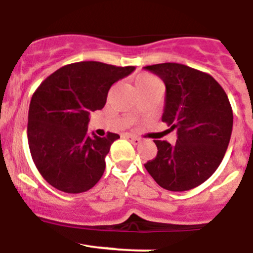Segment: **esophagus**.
I'll list each match as a JSON object with an SVG mask.
<instances>
[{
    "instance_id": "esophagus-1",
    "label": "esophagus",
    "mask_w": 253,
    "mask_h": 253,
    "mask_svg": "<svg viewBox=\"0 0 253 253\" xmlns=\"http://www.w3.org/2000/svg\"><path fill=\"white\" fill-rule=\"evenodd\" d=\"M126 138L128 141H131L133 145H138V143L141 142V140L138 137H136V136H132V135H126Z\"/></svg>"
}]
</instances>
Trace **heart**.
Segmentation results:
<instances>
[{"instance_id":"obj_1","label":"heart","mask_w":253,"mask_h":253,"mask_svg":"<svg viewBox=\"0 0 253 253\" xmlns=\"http://www.w3.org/2000/svg\"><path fill=\"white\" fill-rule=\"evenodd\" d=\"M154 77L151 76H146V74H142V76H138L137 79H136V84H141V83H147L150 81H154Z\"/></svg>"}]
</instances>
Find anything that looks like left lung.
I'll list each match as a JSON object with an SVG mask.
<instances>
[{"label": "left lung", "instance_id": "8db88e82", "mask_svg": "<svg viewBox=\"0 0 253 253\" xmlns=\"http://www.w3.org/2000/svg\"><path fill=\"white\" fill-rule=\"evenodd\" d=\"M165 83L163 122L176 142L155 140L158 155L145 168L166 190L184 192L209 179L231 140L233 112L226 92L207 73L177 63L147 65Z\"/></svg>", "mask_w": 253, "mask_h": 253}]
</instances>
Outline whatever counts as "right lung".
I'll use <instances>...</instances> for the list:
<instances>
[{
  "label": "right lung",
  "mask_w": 253,
  "mask_h": 253,
  "mask_svg": "<svg viewBox=\"0 0 253 253\" xmlns=\"http://www.w3.org/2000/svg\"><path fill=\"white\" fill-rule=\"evenodd\" d=\"M133 70L81 61L60 68L39 85L29 107L27 140L31 158L50 185L78 194L98 183L104 158L120 136L88 135L89 115L103 108L112 84Z\"/></svg>",
  "instance_id": "1"
}]
</instances>
